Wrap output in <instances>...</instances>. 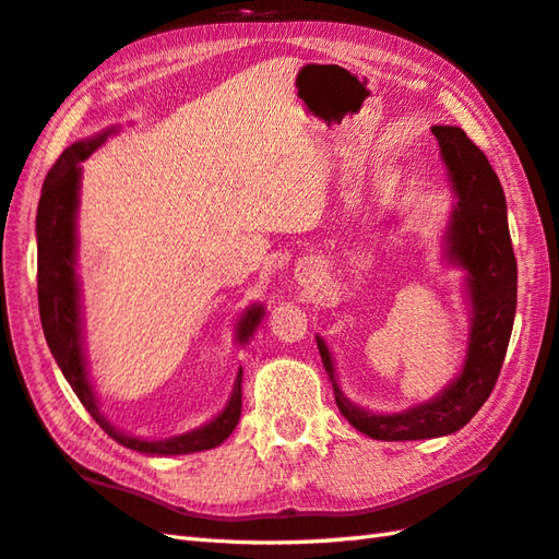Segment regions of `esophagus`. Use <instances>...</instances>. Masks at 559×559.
Masks as SVG:
<instances>
[{"instance_id": "esophagus-1", "label": "esophagus", "mask_w": 559, "mask_h": 559, "mask_svg": "<svg viewBox=\"0 0 559 559\" xmlns=\"http://www.w3.org/2000/svg\"><path fill=\"white\" fill-rule=\"evenodd\" d=\"M321 272H323V265L318 263V260L311 258V260H304V263H299V267H296V277H299V282L309 287V284L318 282V277H321Z\"/></svg>"}]
</instances>
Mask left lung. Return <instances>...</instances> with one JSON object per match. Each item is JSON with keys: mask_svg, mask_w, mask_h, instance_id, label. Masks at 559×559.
Wrapping results in <instances>:
<instances>
[{"mask_svg": "<svg viewBox=\"0 0 559 559\" xmlns=\"http://www.w3.org/2000/svg\"><path fill=\"white\" fill-rule=\"evenodd\" d=\"M441 156L449 166L455 207L447 231L449 263L461 265L468 277L473 325L463 371L449 389L429 403L403 413L379 415L349 403L335 379L333 357L323 337H316L323 367L333 381L335 403L347 423L379 441H417L447 437L465 427L485 405L502 371L516 313V258L507 224L502 183L461 128L435 124Z\"/></svg>", "mask_w": 559, "mask_h": 559, "instance_id": "left-lung-1", "label": "left lung"}]
</instances>
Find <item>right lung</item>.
<instances>
[{"mask_svg":"<svg viewBox=\"0 0 559 559\" xmlns=\"http://www.w3.org/2000/svg\"><path fill=\"white\" fill-rule=\"evenodd\" d=\"M116 130H106L104 134L91 136V140L76 142L64 150L50 168L43 183L38 216H36V236H38V309L40 323L48 347L62 369L64 379L70 381L72 391L79 401L96 419L98 427L120 447L140 451L146 455H180L195 453L219 447L231 435L241 417V376L238 371L229 403L216 415L210 425L188 431V435L170 439H140L112 427L100 415L94 389L88 383L86 359L82 347V306H79V280H76V210H79V180H82L84 158L94 154L106 136ZM263 318V306H250L236 325V340L241 345L255 333Z\"/></svg>","mask_w":559,"mask_h":559,"instance_id":"1","label":"right lung"}]
</instances>
